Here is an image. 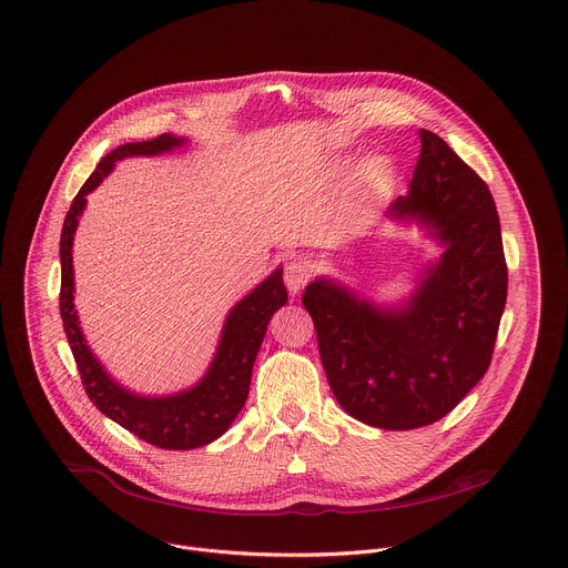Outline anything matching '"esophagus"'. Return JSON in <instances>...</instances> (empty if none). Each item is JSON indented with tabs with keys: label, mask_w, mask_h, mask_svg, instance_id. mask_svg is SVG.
<instances>
[{
	"label": "esophagus",
	"mask_w": 568,
	"mask_h": 568,
	"mask_svg": "<svg viewBox=\"0 0 568 568\" xmlns=\"http://www.w3.org/2000/svg\"><path fill=\"white\" fill-rule=\"evenodd\" d=\"M310 276H312V267H310V263L303 261V258H292V261L285 265L283 278H285V285H287V290H290L292 294H298V292L305 287V283L310 281Z\"/></svg>",
	"instance_id": "esophagus-1"
}]
</instances>
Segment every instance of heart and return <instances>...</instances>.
I'll list each match as a JSON object with an SVG mask.
<instances>
[{
	"mask_svg": "<svg viewBox=\"0 0 568 568\" xmlns=\"http://www.w3.org/2000/svg\"><path fill=\"white\" fill-rule=\"evenodd\" d=\"M393 180V166L384 155L365 158L356 173V207L354 214L365 212L372 203L379 201Z\"/></svg>",
	"mask_w": 568,
	"mask_h": 568,
	"instance_id": "heart-1",
	"label": "heart"
}]
</instances>
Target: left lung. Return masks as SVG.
Instances as JSON below:
<instances>
[{
	"label": "left lung",
	"mask_w": 568,
	"mask_h": 568,
	"mask_svg": "<svg viewBox=\"0 0 568 568\" xmlns=\"http://www.w3.org/2000/svg\"><path fill=\"white\" fill-rule=\"evenodd\" d=\"M406 196L386 219L417 225L444 252L415 287L379 303L316 276L303 294L338 406L361 424L413 430L446 417L486 374L506 305L508 272L486 182L433 131Z\"/></svg>",
	"instance_id": "obj_1"
}]
</instances>
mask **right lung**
<instances>
[{"instance_id": "add662e5", "label": "right lung", "mask_w": 568, "mask_h": 568, "mask_svg": "<svg viewBox=\"0 0 568 568\" xmlns=\"http://www.w3.org/2000/svg\"><path fill=\"white\" fill-rule=\"evenodd\" d=\"M186 142V138L162 133L153 140L126 142L109 151L73 199L60 239V314L89 399L102 415L135 437L166 450L201 448L230 430L247 402L252 367L265 338L267 323L274 312L287 303L283 267H276L230 310L207 372L194 386L171 395H140L124 388L91 352L73 303V239L87 207V196L115 169V162L135 155L169 153Z\"/></svg>"}]
</instances>
